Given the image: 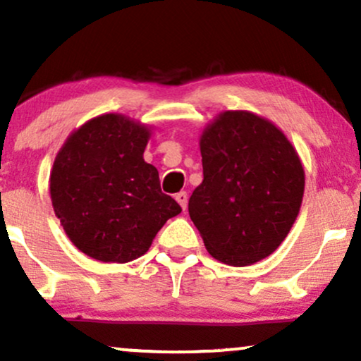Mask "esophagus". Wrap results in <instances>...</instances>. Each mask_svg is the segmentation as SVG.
<instances>
[{
	"label": "esophagus",
	"instance_id": "34e87169",
	"mask_svg": "<svg viewBox=\"0 0 361 361\" xmlns=\"http://www.w3.org/2000/svg\"><path fill=\"white\" fill-rule=\"evenodd\" d=\"M176 200H177V204L182 207V210L187 209V194H185V192H179V194H176Z\"/></svg>",
	"mask_w": 361,
	"mask_h": 361
}]
</instances>
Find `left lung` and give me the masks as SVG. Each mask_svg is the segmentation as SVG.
<instances>
[{
  "label": "left lung",
  "mask_w": 361,
  "mask_h": 361,
  "mask_svg": "<svg viewBox=\"0 0 361 361\" xmlns=\"http://www.w3.org/2000/svg\"><path fill=\"white\" fill-rule=\"evenodd\" d=\"M204 180L189 215L220 263L250 266L274 253L298 219L305 174L300 157L268 118L216 115L200 135Z\"/></svg>",
  "instance_id": "1"
}]
</instances>
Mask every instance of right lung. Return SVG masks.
I'll return each mask as SVG.
<instances>
[{
	"label": "right lung",
	"instance_id": "right-lung-1",
	"mask_svg": "<svg viewBox=\"0 0 361 361\" xmlns=\"http://www.w3.org/2000/svg\"><path fill=\"white\" fill-rule=\"evenodd\" d=\"M152 126L105 113L73 130L49 177L56 216L68 240L103 263H130L149 250L182 209L162 194L159 172L145 161Z\"/></svg>",
	"mask_w": 361,
	"mask_h": 361
}]
</instances>
